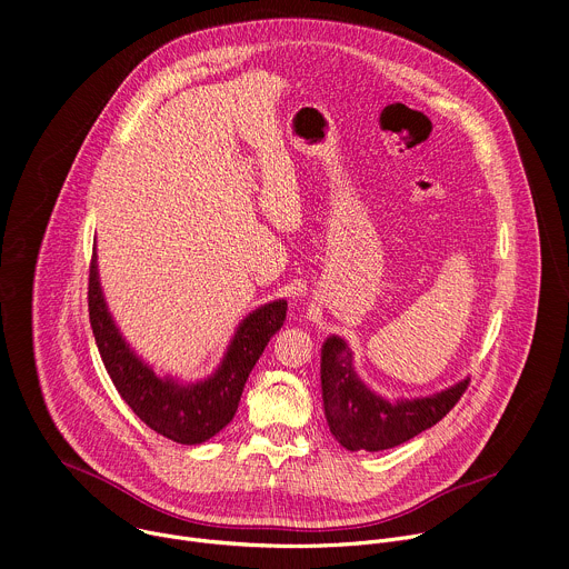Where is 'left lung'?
Here are the masks:
<instances>
[{
	"label": "left lung",
	"mask_w": 569,
	"mask_h": 569,
	"mask_svg": "<svg viewBox=\"0 0 569 569\" xmlns=\"http://www.w3.org/2000/svg\"><path fill=\"white\" fill-rule=\"evenodd\" d=\"M321 398L331 435L351 452H378L415 439L437 426L461 398L468 378L417 398H385L356 371L353 351L340 336L321 345Z\"/></svg>",
	"instance_id": "1"
}]
</instances>
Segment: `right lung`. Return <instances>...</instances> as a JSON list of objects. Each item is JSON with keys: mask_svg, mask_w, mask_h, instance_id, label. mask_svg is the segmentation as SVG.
Segmentation results:
<instances>
[{"mask_svg": "<svg viewBox=\"0 0 569 569\" xmlns=\"http://www.w3.org/2000/svg\"><path fill=\"white\" fill-rule=\"evenodd\" d=\"M88 299L92 333L119 396L150 430L182 446L204 443L233 419L242 387L272 336L283 327L288 310L286 299H274L242 317L216 371L202 380L184 382L171 373H154L126 342L101 288L97 246Z\"/></svg>", "mask_w": 569, "mask_h": 569, "instance_id": "1", "label": "right lung"}]
</instances>
